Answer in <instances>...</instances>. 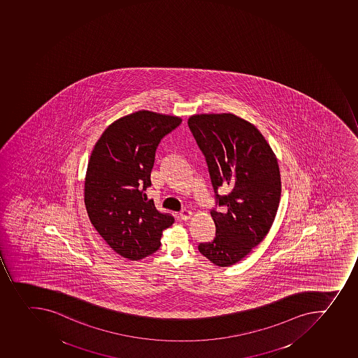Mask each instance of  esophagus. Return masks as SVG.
I'll return each instance as SVG.
<instances>
[{
  "instance_id": "esophagus-1",
  "label": "esophagus",
  "mask_w": 358,
  "mask_h": 358,
  "mask_svg": "<svg viewBox=\"0 0 358 358\" xmlns=\"http://www.w3.org/2000/svg\"><path fill=\"white\" fill-rule=\"evenodd\" d=\"M192 215H193V213H190L189 210H182V211L179 213V216H180V218L182 220H190Z\"/></svg>"
}]
</instances>
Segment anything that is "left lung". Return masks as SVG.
I'll return each mask as SVG.
<instances>
[{
  "label": "left lung",
  "mask_w": 358,
  "mask_h": 358,
  "mask_svg": "<svg viewBox=\"0 0 358 358\" xmlns=\"http://www.w3.org/2000/svg\"><path fill=\"white\" fill-rule=\"evenodd\" d=\"M188 126L206 156L213 187L230 193L211 210L216 236L199 245L204 257L217 266H231L252 252L266 236L280 202L278 159L268 141L252 122L233 113H200Z\"/></svg>",
  "instance_id": "8db88e82"
}]
</instances>
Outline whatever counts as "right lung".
Listing matches in <instances>:
<instances>
[{"mask_svg": "<svg viewBox=\"0 0 358 358\" xmlns=\"http://www.w3.org/2000/svg\"><path fill=\"white\" fill-rule=\"evenodd\" d=\"M180 117L140 110L115 120L94 145L85 177L90 222L113 252L138 261L161 247L173 217L147 201L155 154Z\"/></svg>", "mask_w": 358, "mask_h": 358, "instance_id": "1", "label": "right lung"}]
</instances>
